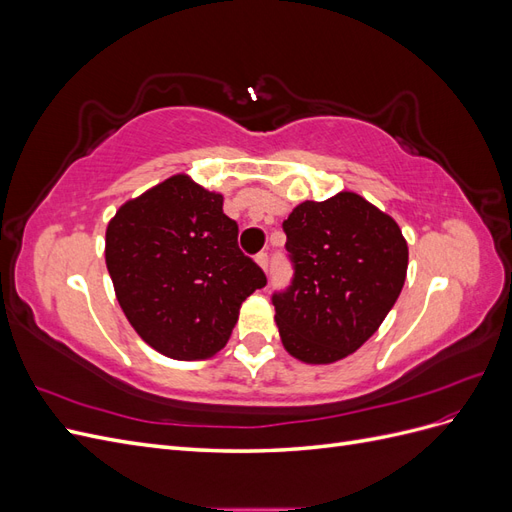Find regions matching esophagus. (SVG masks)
<instances>
[{
    "label": "esophagus",
    "instance_id": "34e87169",
    "mask_svg": "<svg viewBox=\"0 0 512 512\" xmlns=\"http://www.w3.org/2000/svg\"><path fill=\"white\" fill-rule=\"evenodd\" d=\"M256 262H258V267L262 269V271H269V256H267V252H260V254H256Z\"/></svg>",
    "mask_w": 512,
    "mask_h": 512
}]
</instances>
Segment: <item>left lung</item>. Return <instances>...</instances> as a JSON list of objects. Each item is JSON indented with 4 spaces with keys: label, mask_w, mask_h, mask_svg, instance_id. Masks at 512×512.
<instances>
[{
    "label": "left lung",
    "mask_w": 512,
    "mask_h": 512,
    "mask_svg": "<svg viewBox=\"0 0 512 512\" xmlns=\"http://www.w3.org/2000/svg\"><path fill=\"white\" fill-rule=\"evenodd\" d=\"M292 284L273 294L284 348L303 363L346 359L391 312L408 271L397 222L359 194L305 200L284 222Z\"/></svg>",
    "instance_id": "1"
}]
</instances>
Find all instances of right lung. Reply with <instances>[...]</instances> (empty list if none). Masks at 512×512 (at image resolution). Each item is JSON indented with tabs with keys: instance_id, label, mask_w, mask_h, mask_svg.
I'll list each match as a JSON object with an SVG mask.
<instances>
[{
	"instance_id": "right-lung-1",
	"label": "right lung",
	"mask_w": 512,
	"mask_h": 512,
	"mask_svg": "<svg viewBox=\"0 0 512 512\" xmlns=\"http://www.w3.org/2000/svg\"><path fill=\"white\" fill-rule=\"evenodd\" d=\"M224 196L179 173L123 203L106 226V269L134 331L177 361L220 352L267 277L237 245Z\"/></svg>"
}]
</instances>
